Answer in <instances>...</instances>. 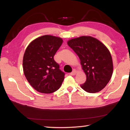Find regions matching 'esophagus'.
<instances>
[{
	"instance_id": "obj_1",
	"label": "esophagus",
	"mask_w": 130,
	"mask_h": 130,
	"mask_svg": "<svg viewBox=\"0 0 130 130\" xmlns=\"http://www.w3.org/2000/svg\"><path fill=\"white\" fill-rule=\"evenodd\" d=\"M77 73V70H76V69H74L73 71H72L71 73H70V75H72V76H73V75H75V74Z\"/></svg>"
}]
</instances>
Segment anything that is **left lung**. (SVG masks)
I'll return each mask as SVG.
<instances>
[{
  "label": "left lung",
  "instance_id": "left-lung-1",
  "mask_svg": "<svg viewBox=\"0 0 130 130\" xmlns=\"http://www.w3.org/2000/svg\"><path fill=\"white\" fill-rule=\"evenodd\" d=\"M68 45L77 54L87 80L80 85L89 93L100 92L105 88L113 73V62L108 48L98 39L81 36L70 39Z\"/></svg>",
  "mask_w": 130,
  "mask_h": 130
}]
</instances>
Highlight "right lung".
<instances>
[{"label": "right lung", "instance_id": "add662e5", "mask_svg": "<svg viewBox=\"0 0 130 130\" xmlns=\"http://www.w3.org/2000/svg\"><path fill=\"white\" fill-rule=\"evenodd\" d=\"M60 37L45 35L31 42L23 58V69L26 79L39 92L51 93L60 88L65 73L54 56L62 45Z\"/></svg>", "mask_w": 130, "mask_h": 130}]
</instances>
